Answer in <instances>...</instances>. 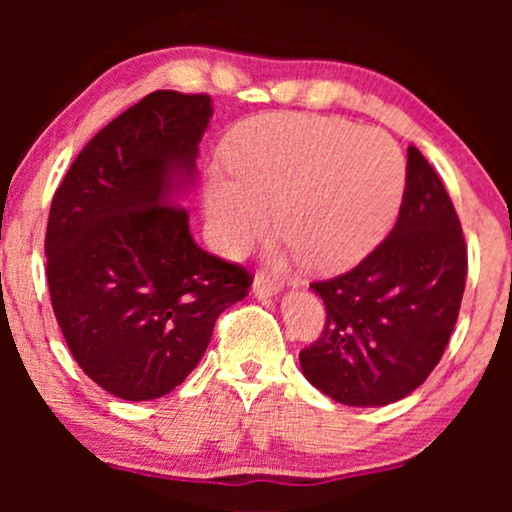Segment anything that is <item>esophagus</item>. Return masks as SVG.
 <instances>
[{"mask_svg":"<svg viewBox=\"0 0 512 512\" xmlns=\"http://www.w3.org/2000/svg\"><path fill=\"white\" fill-rule=\"evenodd\" d=\"M279 291H282V284H279L277 279L265 275V272H258L256 279H254V293H256V296L270 298V296H277Z\"/></svg>","mask_w":512,"mask_h":512,"instance_id":"esophagus-1","label":"esophagus"}]
</instances>
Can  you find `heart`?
I'll return each mask as SVG.
<instances>
[{"instance_id":"heart-1","label":"heart","mask_w":512,"mask_h":512,"mask_svg":"<svg viewBox=\"0 0 512 512\" xmlns=\"http://www.w3.org/2000/svg\"><path fill=\"white\" fill-rule=\"evenodd\" d=\"M233 179L212 174L207 221L237 256L277 228L319 272L363 261L389 233L405 193V158L389 135L331 116L275 114L228 146Z\"/></svg>"}]
</instances>
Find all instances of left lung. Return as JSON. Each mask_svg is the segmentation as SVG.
Returning <instances> with one entry per match:
<instances>
[{"instance_id":"left-lung-1","label":"left lung","mask_w":512,"mask_h":512,"mask_svg":"<svg viewBox=\"0 0 512 512\" xmlns=\"http://www.w3.org/2000/svg\"><path fill=\"white\" fill-rule=\"evenodd\" d=\"M468 254L443 181L417 146L387 240L345 275L312 282L326 305L300 368L333 401L373 408L412 394L438 366L457 324Z\"/></svg>"}]
</instances>
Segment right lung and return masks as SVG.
I'll list each match as a JSON object with an SVG mask.
<instances>
[{
	"label": "right lung",
	"instance_id": "right-lung-1",
	"mask_svg": "<svg viewBox=\"0 0 512 512\" xmlns=\"http://www.w3.org/2000/svg\"><path fill=\"white\" fill-rule=\"evenodd\" d=\"M212 114L205 93L146 95L83 146L53 195L44 247L55 319L83 373L125 401L179 387L219 314L254 282L202 251L177 205Z\"/></svg>",
	"mask_w": 512,
	"mask_h": 512
}]
</instances>
